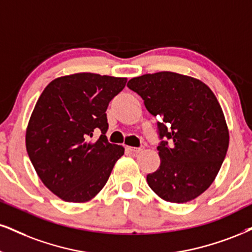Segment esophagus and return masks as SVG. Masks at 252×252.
Returning <instances> with one entry per match:
<instances>
[{
  "label": "esophagus",
  "mask_w": 252,
  "mask_h": 252,
  "mask_svg": "<svg viewBox=\"0 0 252 252\" xmlns=\"http://www.w3.org/2000/svg\"><path fill=\"white\" fill-rule=\"evenodd\" d=\"M128 150L131 152H134V153H138V152L142 151L141 147H128Z\"/></svg>",
  "instance_id": "obj_1"
}]
</instances>
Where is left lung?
Returning a JSON list of instances; mask_svg holds the SVG:
<instances>
[{
  "label": "left lung",
  "mask_w": 252,
  "mask_h": 252,
  "mask_svg": "<svg viewBox=\"0 0 252 252\" xmlns=\"http://www.w3.org/2000/svg\"><path fill=\"white\" fill-rule=\"evenodd\" d=\"M127 86L159 118L164 139L158 146L160 167L147 175L148 186L172 203L200 196L215 180L229 147V129L215 94L200 79L169 71L135 77Z\"/></svg>",
  "instance_id": "8db88e82"
}]
</instances>
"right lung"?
<instances>
[{"label": "right lung", "instance_id": "1", "mask_svg": "<svg viewBox=\"0 0 252 252\" xmlns=\"http://www.w3.org/2000/svg\"><path fill=\"white\" fill-rule=\"evenodd\" d=\"M127 78L82 72L48 84L31 113L26 146L37 175L63 201L92 200L106 185L125 148L110 144L108 102ZM100 131L97 141L93 134Z\"/></svg>", "mask_w": 252, "mask_h": 252}]
</instances>
